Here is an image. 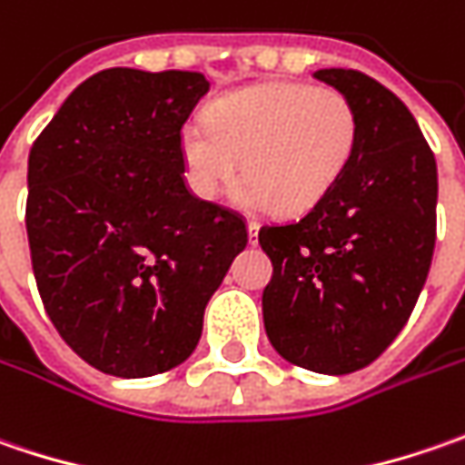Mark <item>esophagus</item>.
<instances>
[{
	"label": "esophagus",
	"mask_w": 465,
	"mask_h": 465,
	"mask_svg": "<svg viewBox=\"0 0 465 465\" xmlns=\"http://www.w3.org/2000/svg\"><path fill=\"white\" fill-rule=\"evenodd\" d=\"M247 233H250V242H257V233H260V223L257 221H247Z\"/></svg>",
	"instance_id": "obj_1"
}]
</instances>
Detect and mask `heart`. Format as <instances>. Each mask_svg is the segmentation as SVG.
Returning a JSON list of instances; mask_svg holds the SVG:
<instances>
[{
	"instance_id": "obj_1",
	"label": "heart",
	"mask_w": 465,
	"mask_h": 465,
	"mask_svg": "<svg viewBox=\"0 0 465 465\" xmlns=\"http://www.w3.org/2000/svg\"><path fill=\"white\" fill-rule=\"evenodd\" d=\"M359 112L349 95L307 83H262L218 98L205 122L179 130L187 187L215 200L247 169L233 200L242 208H314L341 182L359 148Z\"/></svg>"
}]
</instances>
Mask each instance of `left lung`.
I'll list each match as a JSON object with an SVG mask.
<instances>
[{
  "label": "left lung",
  "mask_w": 465,
  "mask_h": 465,
  "mask_svg": "<svg viewBox=\"0 0 465 465\" xmlns=\"http://www.w3.org/2000/svg\"><path fill=\"white\" fill-rule=\"evenodd\" d=\"M351 98L359 148L341 182L299 221L262 226L272 262L262 320L296 367L349 374L403 331L432 265L437 163L406 104L356 70H317Z\"/></svg>",
  "instance_id": "left-lung-1"
}]
</instances>
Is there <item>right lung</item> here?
Masks as SVG:
<instances>
[{"mask_svg":"<svg viewBox=\"0 0 465 465\" xmlns=\"http://www.w3.org/2000/svg\"><path fill=\"white\" fill-rule=\"evenodd\" d=\"M200 72L112 67L80 83L28 155L33 275L72 351L151 377L194 351L203 314L247 247L242 215L194 197L179 130Z\"/></svg>","mask_w":465,"mask_h":465,"instance_id":"1","label":"right lung"}]
</instances>
